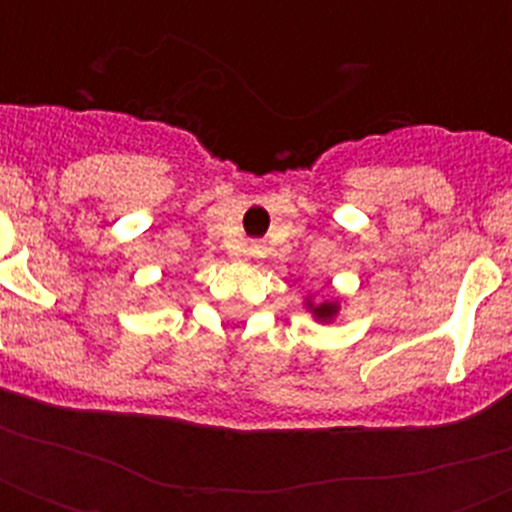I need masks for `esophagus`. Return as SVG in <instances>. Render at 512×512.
<instances>
[{"mask_svg": "<svg viewBox=\"0 0 512 512\" xmlns=\"http://www.w3.org/2000/svg\"><path fill=\"white\" fill-rule=\"evenodd\" d=\"M244 252H247L249 257H260V255H263V244H260V241H252V244H249Z\"/></svg>", "mask_w": 512, "mask_h": 512, "instance_id": "1", "label": "esophagus"}]
</instances>
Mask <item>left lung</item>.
Segmentation results:
<instances>
[{"label": "left lung", "instance_id": "obj_1", "mask_svg": "<svg viewBox=\"0 0 512 512\" xmlns=\"http://www.w3.org/2000/svg\"><path fill=\"white\" fill-rule=\"evenodd\" d=\"M313 313H316L319 319H332V316H335V313H337V305L321 303V305H316V308H313Z\"/></svg>", "mask_w": 512, "mask_h": 512}]
</instances>
